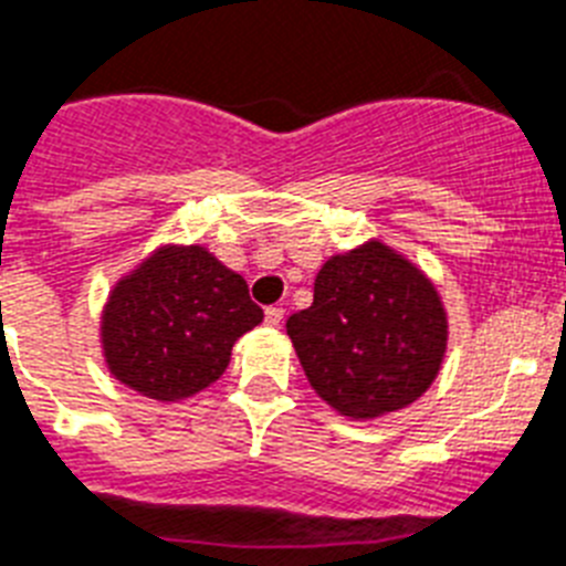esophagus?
I'll return each mask as SVG.
<instances>
[{
    "label": "esophagus",
    "instance_id": "esophagus-1",
    "mask_svg": "<svg viewBox=\"0 0 566 566\" xmlns=\"http://www.w3.org/2000/svg\"><path fill=\"white\" fill-rule=\"evenodd\" d=\"M282 319H284V311L279 305H273V307H268V311H264V322H268L270 327H279V325H282Z\"/></svg>",
    "mask_w": 566,
    "mask_h": 566
}]
</instances>
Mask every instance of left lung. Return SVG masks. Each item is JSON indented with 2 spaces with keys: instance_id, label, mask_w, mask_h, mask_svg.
<instances>
[{
  "instance_id": "1",
  "label": "left lung",
  "mask_w": 566,
  "mask_h": 566,
  "mask_svg": "<svg viewBox=\"0 0 566 566\" xmlns=\"http://www.w3.org/2000/svg\"><path fill=\"white\" fill-rule=\"evenodd\" d=\"M287 336L327 406L374 420L411 406L434 382L449 322L426 273L368 241L322 264L313 305L287 319Z\"/></svg>"
}]
</instances>
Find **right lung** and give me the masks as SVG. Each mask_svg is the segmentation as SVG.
<instances>
[{"mask_svg": "<svg viewBox=\"0 0 566 566\" xmlns=\"http://www.w3.org/2000/svg\"><path fill=\"white\" fill-rule=\"evenodd\" d=\"M264 319L247 282L207 247H158L108 293L99 342L114 379L175 402L212 386L232 345Z\"/></svg>", "mask_w": 566, "mask_h": 566, "instance_id": "add662e5", "label": "right lung"}]
</instances>
